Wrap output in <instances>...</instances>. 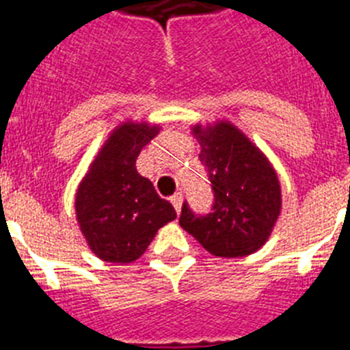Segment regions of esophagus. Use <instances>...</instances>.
<instances>
[{
	"label": "esophagus",
	"instance_id": "34e87169",
	"mask_svg": "<svg viewBox=\"0 0 350 350\" xmlns=\"http://www.w3.org/2000/svg\"><path fill=\"white\" fill-rule=\"evenodd\" d=\"M172 205H173V208L177 210V213H180V210H182V193L173 194V196H172Z\"/></svg>",
	"mask_w": 350,
	"mask_h": 350
}]
</instances>
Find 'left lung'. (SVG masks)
<instances>
[{
    "label": "left lung",
    "instance_id": "obj_1",
    "mask_svg": "<svg viewBox=\"0 0 350 350\" xmlns=\"http://www.w3.org/2000/svg\"><path fill=\"white\" fill-rule=\"evenodd\" d=\"M212 182L213 212L198 217L184 203L182 230L217 258H243L268 242L282 210V187L273 165L228 119L191 126Z\"/></svg>",
    "mask_w": 350,
    "mask_h": 350
}]
</instances>
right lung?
I'll use <instances>...</instances> for the list:
<instances>
[{"label": "right lung", "instance_id": "add662e5", "mask_svg": "<svg viewBox=\"0 0 350 350\" xmlns=\"http://www.w3.org/2000/svg\"><path fill=\"white\" fill-rule=\"evenodd\" d=\"M161 129V124L148 120L119 122L77 187V222L91 252L101 261H137L157 231L177 217L172 203L159 198L152 182L137 170L142 148Z\"/></svg>", "mask_w": 350, "mask_h": 350}]
</instances>
